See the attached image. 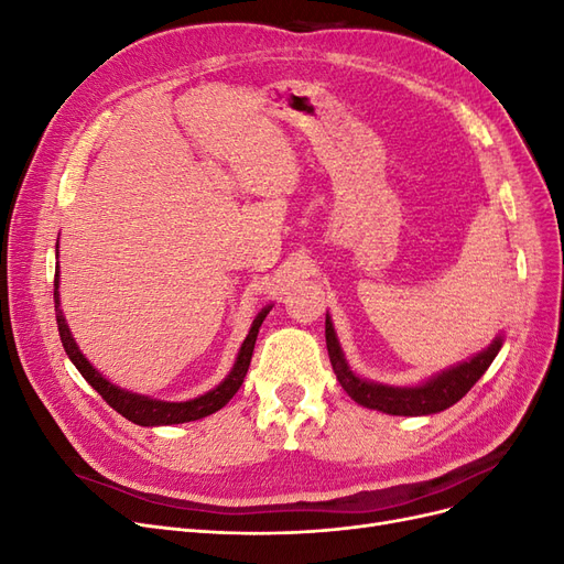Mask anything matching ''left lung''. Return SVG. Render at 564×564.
I'll return each mask as SVG.
<instances>
[{
  "label": "left lung",
  "mask_w": 564,
  "mask_h": 564,
  "mask_svg": "<svg viewBox=\"0 0 564 564\" xmlns=\"http://www.w3.org/2000/svg\"><path fill=\"white\" fill-rule=\"evenodd\" d=\"M324 336H327L329 360L340 388H344L357 404L377 409V412L392 416H429L445 412V409L456 404L477 383V379L489 369L494 357L499 355L503 346V334H497V338H494L485 350L435 373L429 381H423L419 386H388L379 381H369L350 369L344 350H340L329 313L327 322H324Z\"/></svg>",
  "instance_id": "obj_1"
}]
</instances>
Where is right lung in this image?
Instances as JSON below:
<instances>
[{"label":"right lung","mask_w":564,"mask_h":564,"mask_svg":"<svg viewBox=\"0 0 564 564\" xmlns=\"http://www.w3.org/2000/svg\"><path fill=\"white\" fill-rule=\"evenodd\" d=\"M56 259H58V242H56ZM58 284H61V275H58V265H56V280H54L56 322H58L61 344H63L67 357H70L77 371L84 379H87V383L98 392V395L115 409V412H119L135 425H148V429H152V425H176V423L197 421V419H204V416L218 412V409H224L232 400L235 392L240 390V386L245 383L247 369H249L251 355H253V346H256V336H259V329H261L265 315L272 311V305H265V308L253 317L251 329L245 338L240 352H237V357H235V365H232L230 373L214 390L204 392V395H199V398L185 400V402H166V400H155L150 395H141V392H131V390H124V388L110 383L104 373H100L87 360V357H84V352L79 350L77 340L73 338V332H70V327H67L65 315L61 311Z\"/></svg>","instance_id":"right-lung-1"}]
</instances>
